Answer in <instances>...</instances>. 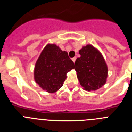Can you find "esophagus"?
I'll use <instances>...</instances> for the list:
<instances>
[{"label": "esophagus", "instance_id": "esophagus-1", "mask_svg": "<svg viewBox=\"0 0 132 132\" xmlns=\"http://www.w3.org/2000/svg\"><path fill=\"white\" fill-rule=\"evenodd\" d=\"M72 60H73V62L75 63V61H76V57H73V58H72Z\"/></svg>", "mask_w": 132, "mask_h": 132}]
</instances>
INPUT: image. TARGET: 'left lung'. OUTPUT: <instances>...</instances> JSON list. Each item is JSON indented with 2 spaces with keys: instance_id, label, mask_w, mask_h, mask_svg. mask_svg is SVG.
Listing matches in <instances>:
<instances>
[{
  "instance_id": "left-lung-1",
  "label": "left lung",
  "mask_w": 132,
  "mask_h": 132,
  "mask_svg": "<svg viewBox=\"0 0 132 132\" xmlns=\"http://www.w3.org/2000/svg\"><path fill=\"white\" fill-rule=\"evenodd\" d=\"M80 57L75 62L80 85L88 91L96 90L105 85L108 67L102 53L90 44L79 50Z\"/></svg>"
}]
</instances>
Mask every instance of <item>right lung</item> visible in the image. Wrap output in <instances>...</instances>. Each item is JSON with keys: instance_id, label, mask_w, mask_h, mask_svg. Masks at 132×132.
Segmentation results:
<instances>
[{"instance_id": "add662e5", "label": "right lung", "mask_w": 132, "mask_h": 132, "mask_svg": "<svg viewBox=\"0 0 132 132\" xmlns=\"http://www.w3.org/2000/svg\"><path fill=\"white\" fill-rule=\"evenodd\" d=\"M75 68L68 53L55 44H48L41 52L34 67V80L47 93H55L62 87L67 73Z\"/></svg>"}]
</instances>
